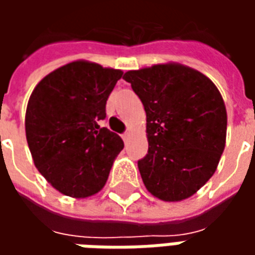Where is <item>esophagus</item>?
<instances>
[{"label":"esophagus","instance_id":"esophagus-1","mask_svg":"<svg viewBox=\"0 0 255 255\" xmlns=\"http://www.w3.org/2000/svg\"><path fill=\"white\" fill-rule=\"evenodd\" d=\"M122 138H123V140H128V138H129V131H126V132L123 133Z\"/></svg>","mask_w":255,"mask_h":255}]
</instances>
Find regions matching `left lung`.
I'll return each instance as SVG.
<instances>
[{
	"mask_svg": "<svg viewBox=\"0 0 255 255\" xmlns=\"http://www.w3.org/2000/svg\"><path fill=\"white\" fill-rule=\"evenodd\" d=\"M124 79L146 112L149 150L138 161L144 186L166 202L191 197L213 176L224 151L227 111L220 91L180 64L128 71Z\"/></svg>",
	"mask_w": 255,
	"mask_h": 255,
	"instance_id": "8db88e82",
	"label": "left lung"
}]
</instances>
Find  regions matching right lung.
I'll return each mask as SVG.
<instances>
[{
	"instance_id": "obj_1",
	"label": "right lung",
	"mask_w": 255,
	"mask_h": 255,
	"mask_svg": "<svg viewBox=\"0 0 255 255\" xmlns=\"http://www.w3.org/2000/svg\"><path fill=\"white\" fill-rule=\"evenodd\" d=\"M120 69L73 61L42 79L25 112V136L42 176L64 195L86 198L105 186L122 138L98 126Z\"/></svg>"
}]
</instances>
